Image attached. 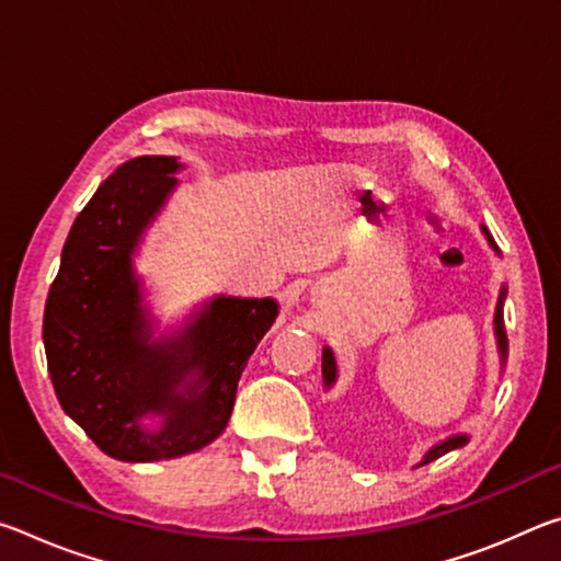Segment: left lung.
Segmentation results:
<instances>
[{"instance_id": "8db88e82", "label": "left lung", "mask_w": 561, "mask_h": 561, "mask_svg": "<svg viewBox=\"0 0 561 561\" xmlns=\"http://www.w3.org/2000/svg\"><path fill=\"white\" fill-rule=\"evenodd\" d=\"M480 230H482V234H485L490 250L495 252L497 257H500V250H497L495 240H492V234L488 232V227L480 225ZM505 297H507V287H505V284H502V287H500V297H497V307H495V339H497L500 368H505V360H507V334H505V321H502V307H505ZM321 376H324V391H329V388L334 386L336 378H339L336 356H334V351H331L329 346H324V351H321ZM468 440H470V438H468V435H465V433L448 435V438L438 440V443L433 445V448H428V453L423 455L421 462H417V465H428V462H433V460H438L440 455L462 448V445L468 443Z\"/></svg>"}]
</instances>
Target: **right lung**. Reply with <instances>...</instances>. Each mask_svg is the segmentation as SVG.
<instances>
[{
	"instance_id": "add662e5",
	"label": "right lung",
	"mask_w": 561,
	"mask_h": 561,
	"mask_svg": "<svg viewBox=\"0 0 561 561\" xmlns=\"http://www.w3.org/2000/svg\"><path fill=\"white\" fill-rule=\"evenodd\" d=\"M175 156L113 170L71 225L46 297L44 348L64 413L111 458L156 462L210 445L247 358L279 317L272 297H217L156 334L136 254L178 190Z\"/></svg>"
}]
</instances>
